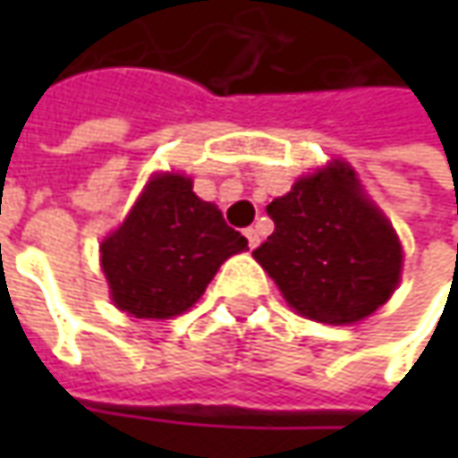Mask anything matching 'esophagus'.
I'll use <instances>...</instances> for the list:
<instances>
[{
    "label": "esophagus",
    "mask_w": 458,
    "mask_h": 458,
    "mask_svg": "<svg viewBox=\"0 0 458 458\" xmlns=\"http://www.w3.org/2000/svg\"><path fill=\"white\" fill-rule=\"evenodd\" d=\"M244 237L250 242V247L255 250L257 244H259V232H257V226H250V229H244Z\"/></svg>",
    "instance_id": "esophagus-1"
}]
</instances>
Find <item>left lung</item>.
<instances>
[{"label":"left lung","mask_w":458,"mask_h":458,"mask_svg":"<svg viewBox=\"0 0 458 458\" xmlns=\"http://www.w3.org/2000/svg\"><path fill=\"white\" fill-rule=\"evenodd\" d=\"M267 214L275 232L252 255L301 316L354 324L387 303L400 283L403 247L346 163L298 178Z\"/></svg>","instance_id":"left-lung-1"}]
</instances>
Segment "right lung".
<instances>
[{"label": "right lung", "mask_w": 458, "mask_h": 458, "mask_svg": "<svg viewBox=\"0 0 458 458\" xmlns=\"http://www.w3.org/2000/svg\"><path fill=\"white\" fill-rule=\"evenodd\" d=\"M244 250L247 239L193 193L191 178L160 173L101 242V270L119 310L170 318L193 306L221 265Z\"/></svg>", "instance_id": "add662e5"}]
</instances>
